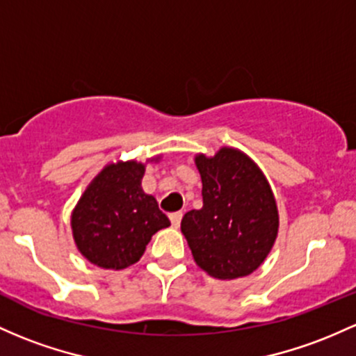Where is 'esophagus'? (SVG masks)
<instances>
[{"label":"esophagus","mask_w":356,"mask_h":356,"mask_svg":"<svg viewBox=\"0 0 356 356\" xmlns=\"http://www.w3.org/2000/svg\"><path fill=\"white\" fill-rule=\"evenodd\" d=\"M170 222L174 228H179V225H181V220H182V211H175V213L170 214Z\"/></svg>","instance_id":"esophagus-1"}]
</instances>
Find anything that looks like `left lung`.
<instances>
[{"label":"left lung","mask_w":356,"mask_h":356,"mask_svg":"<svg viewBox=\"0 0 356 356\" xmlns=\"http://www.w3.org/2000/svg\"><path fill=\"white\" fill-rule=\"evenodd\" d=\"M202 208L187 211L181 229L194 260L216 279H238L259 268L277 238L275 199L259 167L235 148L213 159L197 155Z\"/></svg>","instance_id":"8db88e82"}]
</instances>
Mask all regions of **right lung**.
I'll return each mask as SVG.
<instances>
[{
    "mask_svg": "<svg viewBox=\"0 0 356 356\" xmlns=\"http://www.w3.org/2000/svg\"><path fill=\"white\" fill-rule=\"evenodd\" d=\"M143 172L136 162L108 165L74 209V240L97 267L120 270L135 264L152 235L170 225L155 197L143 193Z\"/></svg>",
    "mask_w": 356,
    "mask_h": 356,
    "instance_id": "right-lung-1",
    "label": "right lung"
}]
</instances>
